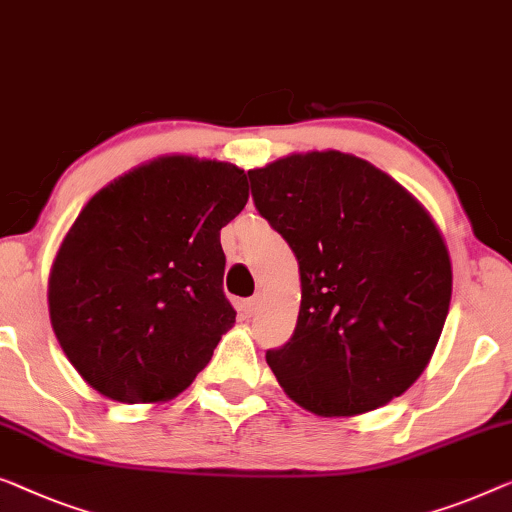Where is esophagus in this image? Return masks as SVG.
Returning a JSON list of instances; mask_svg holds the SVG:
<instances>
[{"instance_id":"1","label":"esophagus","mask_w":512,"mask_h":512,"mask_svg":"<svg viewBox=\"0 0 512 512\" xmlns=\"http://www.w3.org/2000/svg\"><path fill=\"white\" fill-rule=\"evenodd\" d=\"M258 309H261V298H258V295H254V298H249V300L242 302L244 316H254Z\"/></svg>"}]
</instances>
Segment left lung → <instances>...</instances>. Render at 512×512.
<instances>
[{"label":"left lung","mask_w":512,"mask_h":512,"mask_svg":"<svg viewBox=\"0 0 512 512\" xmlns=\"http://www.w3.org/2000/svg\"><path fill=\"white\" fill-rule=\"evenodd\" d=\"M258 214L298 258L302 302L265 353L286 395L316 416L388 404L422 374L446 323V244L409 191L353 154H291L249 170Z\"/></svg>","instance_id":"8db88e82"}]
</instances>
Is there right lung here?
<instances>
[{"mask_svg":"<svg viewBox=\"0 0 512 512\" xmlns=\"http://www.w3.org/2000/svg\"><path fill=\"white\" fill-rule=\"evenodd\" d=\"M244 170L161 157L103 187L50 272V321L78 374L124 404L166 402L210 362L235 309L219 231L247 205Z\"/></svg>","mask_w":512,"mask_h":512,"instance_id":"right-lung-1","label":"right lung"}]
</instances>
